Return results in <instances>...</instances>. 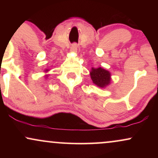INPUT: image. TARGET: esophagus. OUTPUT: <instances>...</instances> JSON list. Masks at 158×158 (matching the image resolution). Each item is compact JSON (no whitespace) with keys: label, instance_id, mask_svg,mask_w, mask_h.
Wrapping results in <instances>:
<instances>
[{"label":"esophagus","instance_id":"34e87169","mask_svg":"<svg viewBox=\"0 0 158 158\" xmlns=\"http://www.w3.org/2000/svg\"><path fill=\"white\" fill-rule=\"evenodd\" d=\"M77 49H78V45L77 44H76V43H74V44H72L71 47H70V50H71L72 52H77Z\"/></svg>","mask_w":158,"mask_h":158}]
</instances>
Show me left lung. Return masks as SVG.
<instances>
[{"instance_id": "obj_1", "label": "left lung", "mask_w": 158, "mask_h": 158, "mask_svg": "<svg viewBox=\"0 0 158 158\" xmlns=\"http://www.w3.org/2000/svg\"><path fill=\"white\" fill-rule=\"evenodd\" d=\"M90 77L94 84L100 88H105L110 84V74L108 70L103 68H92Z\"/></svg>"}]
</instances>
